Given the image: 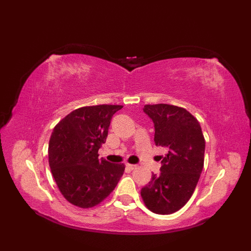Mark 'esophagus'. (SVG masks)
I'll return each mask as SVG.
<instances>
[{"instance_id":"1","label":"esophagus","mask_w":251,"mask_h":251,"mask_svg":"<svg viewBox=\"0 0 251 251\" xmlns=\"http://www.w3.org/2000/svg\"><path fill=\"white\" fill-rule=\"evenodd\" d=\"M126 167L128 168V169H130V170H134L136 167H137V165H131V164H126Z\"/></svg>"}]
</instances>
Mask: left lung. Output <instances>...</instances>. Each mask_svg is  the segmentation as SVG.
I'll return each mask as SVG.
<instances>
[{"label":"left lung","mask_w":251,"mask_h":251,"mask_svg":"<svg viewBox=\"0 0 251 251\" xmlns=\"http://www.w3.org/2000/svg\"><path fill=\"white\" fill-rule=\"evenodd\" d=\"M143 111L153 121L155 145L168 152L161 173L152 175L141 196L151 211L170 215L188 202L196 188L204 167L205 139L199 121L183 108L159 103L147 104Z\"/></svg>","instance_id":"1"}]
</instances>
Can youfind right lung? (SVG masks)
Instances as JSON below:
<instances>
[{
	"instance_id": "1",
	"label": "right lung",
	"mask_w": 251,
	"mask_h": 251,
	"mask_svg": "<svg viewBox=\"0 0 251 251\" xmlns=\"http://www.w3.org/2000/svg\"><path fill=\"white\" fill-rule=\"evenodd\" d=\"M123 105L100 104L72 111L55 126L49 145L50 166L58 189L72 205L90 208L110 195L124 164L99 159L112 116Z\"/></svg>"
}]
</instances>
